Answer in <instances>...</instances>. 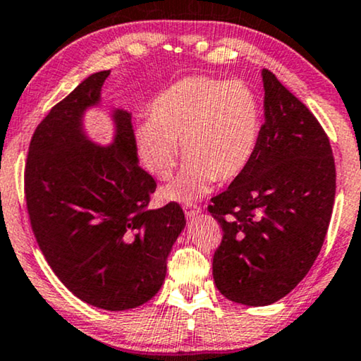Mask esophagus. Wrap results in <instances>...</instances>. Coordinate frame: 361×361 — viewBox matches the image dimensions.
I'll use <instances>...</instances> for the list:
<instances>
[{
    "label": "esophagus",
    "mask_w": 361,
    "mask_h": 361,
    "mask_svg": "<svg viewBox=\"0 0 361 361\" xmlns=\"http://www.w3.org/2000/svg\"><path fill=\"white\" fill-rule=\"evenodd\" d=\"M183 209H185V214L188 216V218H193V216L200 213V208L195 203H185Z\"/></svg>",
    "instance_id": "34e87169"
}]
</instances>
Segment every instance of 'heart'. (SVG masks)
Masks as SVG:
<instances>
[{
    "label": "heart",
    "instance_id": "heart-1",
    "mask_svg": "<svg viewBox=\"0 0 361 361\" xmlns=\"http://www.w3.org/2000/svg\"><path fill=\"white\" fill-rule=\"evenodd\" d=\"M261 130V102L247 84L191 77L157 95L150 118L135 127V140L142 163L160 180L171 175L181 140L188 161L163 196L191 200L214 180L241 176L256 155Z\"/></svg>",
    "mask_w": 361,
    "mask_h": 361
}]
</instances>
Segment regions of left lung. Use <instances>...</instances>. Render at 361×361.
Here are the masks:
<instances>
[{
	"label": "left lung",
	"mask_w": 361,
	"mask_h": 361,
	"mask_svg": "<svg viewBox=\"0 0 361 361\" xmlns=\"http://www.w3.org/2000/svg\"><path fill=\"white\" fill-rule=\"evenodd\" d=\"M261 138L252 161L208 211L223 229L213 277L226 299L261 307L289 294L314 266L335 201V160L315 115L262 71Z\"/></svg>",
	"instance_id": "obj_1"
}]
</instances>
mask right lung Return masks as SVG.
Returning a JSON list of instances; mask_svg holds the SVG:
<instances>
[{
	"mask_svg": "<svg viewBox=\"0 0 361 361\" xmlns=\"http://www.w3.org/2000/svg\"><path fill=\"white\" fill-rule=\"evenodd\" d=\"M109 74L89 75L37 125L24 196L36 241L62 284L80 300L117 312L160 290L186 221L175 201L148 209L157 181L137 163L130 114L114 112V145L97 147L84 135V110L99 104Z\"/></svg>",
	"mask_w": 361,
	"mask_h": 361,
	"instance_id": "obj_1",
	"label": "right lung"
}]
</instances>
